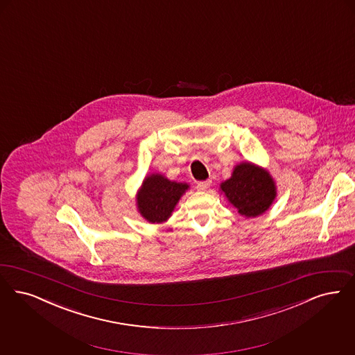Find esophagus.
Here are the masks:
<instances>
[{"label":"esophagus","instance_id":"obj_1","mask_svg":"<svg viewBox=\"0 0 355 355\" xmlns=\"http://www.w3.org/2000/svg\"><path fill=\"white\" fill-rule=\"evenodd\" d=\"M210 184H211V181L198 182V184H197V189H198L199 191H206V190L210 187Z\"/></svg>","mask_w":355,"mask_h":355}]
</instances>
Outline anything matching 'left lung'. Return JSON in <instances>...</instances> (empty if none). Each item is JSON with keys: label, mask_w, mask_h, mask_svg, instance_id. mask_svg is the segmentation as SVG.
I'll list each match as a JSON object with an SVG mask.
<instances>
[{"label": "left lung", "mask_w": 355, "mask_h": 355, "mask_svg": "<svg viewBox=\"0 0 355 355\" xmlns=\"http://www.w3.org/2000/svg\"><path fill=\"white\" fill-rule=\"evenodd\" d=\"M219 190L245 218L266 213L277 196L276 182L270 171L250 161L234 166L231 177L219 184Z\"/></svg>", "instance_id": "left-lung-1"}]
</instances>
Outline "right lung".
I'll return each instance as SVG.
<instances>
[{
  "label": "right lung",
  "instance_id": "add662e5",
  "mask_svg": "<svg viewBox=\"0 0 355 355\" xmlns=\"http://www.w3.org/2000/svg\"><path fill=\"white\" fill-rule=\"evenodd\" d=\"M189 187V184L171 181L159 173L148 174L136 194L137 211L149 223H164Z\"/></svg>",
  "mask_w": 355,
  "mask_h": 355
}]
</instances>
